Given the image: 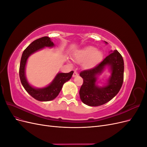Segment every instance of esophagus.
Wrapping results in <instances>:
<instances>
[{
	"instance_id": "34e87169",
	"label": "esophagus",
	"mask_w": 147,
	"mask_h": 147,
	"mask_svg": "<svg viewBox=\"0 0 147 147\" xmlns=\"http://www.w3.org/2000/svg\"><path fill=\"white\" fill-rule=\"evenodd\" d=\"M78 75V74L77 72H74V74H73V77H76Z\"/></svg>"
}]
</instances>
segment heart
Returning a JSON list of instances; mask_svg holds the SVG:
<instances>
[{"label": "heart", "instance_id": "1", "mask_svg": "<svg viewBox=\"0 0 147 147\" xmlns=\"http://www.w3.org/2000/svg\"><path fill=\"white\" fill-rule=\"evenodd\" d=\"M103 55L97 48L89 46L78 50L74 55V60L79 64H83L85 69H91L102 60Z\"/></svg>", "mask_w": 147, "mask_h": 147}]
</instances>
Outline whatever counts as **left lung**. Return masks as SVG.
<instances>
[{
    "label": "left lung",
    "mask_w": 147,
    "mask_h": 147,
    "mask_svg": "<svg viewBox=\"0 0 147 147\" xmlns=\"http://www.w3.org/2000/svg\"><path fill=\"white\" fill-rule=\"evenodd\" d=\"M105 44L108 43L105 42ZM100 63L92 69L80 74L83 83L80 90V97L84 104L96 107L106 104L116 96L121 89L124 77V61L117 50L111 51ZM108 67L111 73L103 87L97 85L98 75Z\"/></svg>",
    "instance_id": "1"
}]
</instances>
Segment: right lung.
Listing matches in <instances>:
<instances>
[{"mask_svg":"<svg viewBox=\"0 0 147 147\" xmlns=\"http://www.w3.org/2000/svg\"><path fill=\"white\" fill-rule=\"evenodd\" d=\"M55 46L50 37H43L31 43L25 49L21 56L19 71L21 84L31 96L39 101L46 102L55 99L58 96L63 84L72 78L74 74V71H71L69 73H57L53 81L43 88H35L28 82L26 77V65L29 57L44 48H52Z\"/></svg>","mask_w":147,"mask_h":147,"instance_id":"right-lung-1","label":"right lung"}]
</instances>
